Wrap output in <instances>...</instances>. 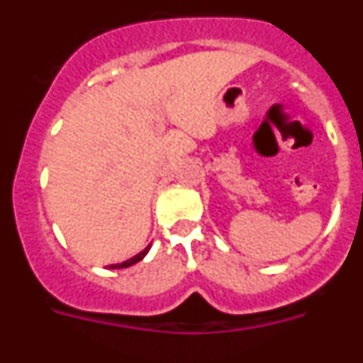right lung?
I'll return each instance as SVG.
<instances>
[{
    "mask_svg": "<svg viewBox=\"0 0 363 363\" xmlns=\"http://www.w3.org/2000/svg\"><path fill=\"white\" fill-rule=\"evenodd\" d=\"M149 249H150V245L145 247V249H143V251L140 252V255L133 256V258H130V259H127V262H123V264H114V265H108V267H111V269H125V267H130V265L138 264L140 259L145 258V255H147V252H149Z\"/></svg>",
    "mask_w": 363,
    "mask_h": 363,
    "instance_id": "1",
    "label": "right lung"
}]
</instances>
